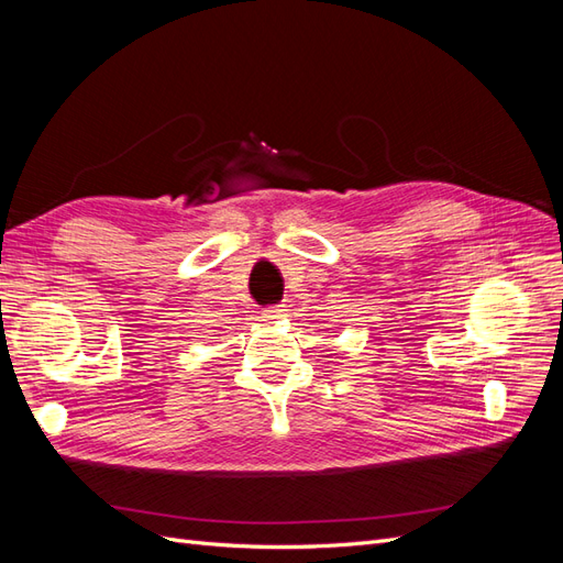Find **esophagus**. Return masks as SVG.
<instances>
[{
  "label": "esophagus",
  "instance_id": "esophagus-1",
  "mask_svg": "<svg viewBox=\"0 0 563 563\" xmlns=\"http://www.w3.org/2000/svg\"><path fill=\"white\" fill-rule=\"evenodd\" d=\"M284 312H286V310H282L279 305H275V308H265V310H263V314H265V319H267V321L282 319V317H284Z\"/></svg>",
  "mask_w": 563,
  "mask_h": 563
}]
</instances>
